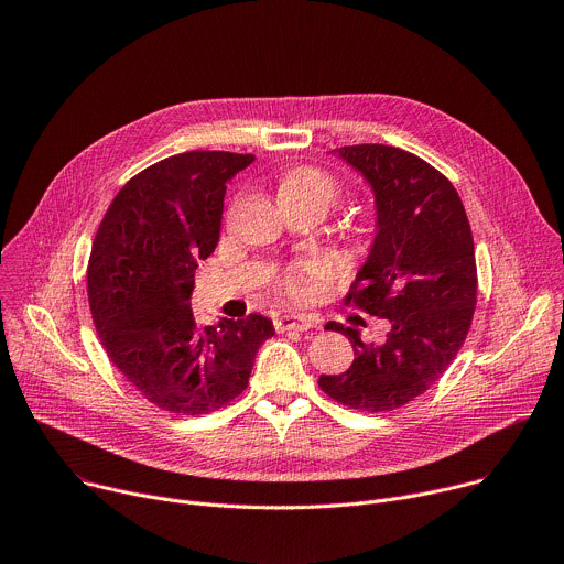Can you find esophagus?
I'll use <instances>...</instances> for the list:
<instances>
[{
    "mask_svg": "<svg viewBox=\"0 0 564 564\" xmlns=\"http://www.w3.org/2000/svg\"><path fill=\"white\" fill-rule=\"evenodd\" d=\"M274 326L279 333H285V330H299V333H305L314 326V321L305 314H283V316H276L274 318Z\"/></svg>",
    "mask_w": 564,
    "mask_h": 564,
    "instance_id": "1",
    "label": "esophagus"
}]
</instances>
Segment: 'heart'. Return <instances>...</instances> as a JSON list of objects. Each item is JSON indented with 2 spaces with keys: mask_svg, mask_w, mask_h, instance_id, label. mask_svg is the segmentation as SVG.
Here are the masks:
<instances>
[{
  "mask_svg": "<svg viewBox=\"0 0 564 564\" xmlns=\"http://www.w3.org/2000/svg\"><path fill=\"white\" fill-rule=\"evenodd\" d=\"M339 194H341L339 183L328 172L310 167V165L290 170L281 181V196L312 198V200L333 205L339 198ZM330 274H333L330 261L310 259V261H301L285 268L276 279V288L292 299H305L318 281L328 279Z\"/></svg>",
  "mask_w": 564,
  "mask_h": 564,
  "instance_id": "1",
  "label": "heart"
}]
</instances>
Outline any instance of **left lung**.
<instances>
[{"mask_svg": "<svg viewBox=\"0 0 564 564\" xmlns=\"http://www.w3.org/2000/svg\"><path fill=\"white\" fill-rule=\"evenodd\" d=\"M375 192L377 234L346 303L390 321L383 344H364L341 324L355 359L318 386L366 413L406 406L459 352L477 303L473 234L451 181L426 160L390 144L337 149Z\"/></svg>", "mask_w": 564, "mask_h": 564, "instance_id": "obj_1", "label": "left lung"}]
</instances>
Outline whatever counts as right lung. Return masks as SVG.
Wrapping results in <instances>:
<instances>
[{
  "label": "right lung",
  "mask_w": 564,
  "mask_h": 564,
  "mask_svg": "<svg viewBox=\"0 0 564 564\" xmlns=\"http://www.w3.org/2000/svg\"><path fill=\"white\" fill-rule=\"evenodd\" d=\"M252 153L185 151L133 176L109 205L91 248L87 292L113 366L153 406L207 415L248 388L274 335L268 316L200 328L194 272L220 234L227 181Z\"/></svg>",
  "instance_id": "1"
}]
</instances>
